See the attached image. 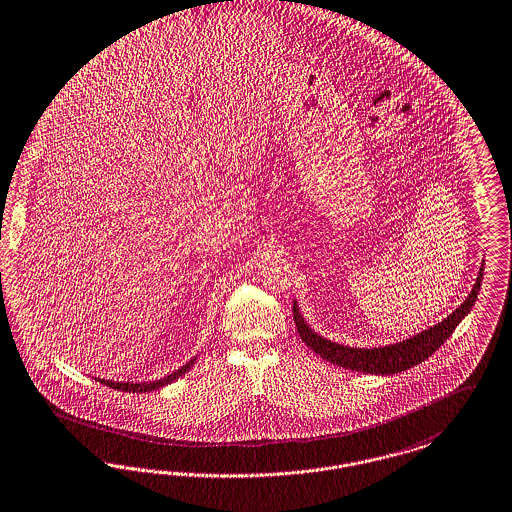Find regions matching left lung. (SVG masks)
<instances>
[{
  "label": "left lung",
  "mask_w": 512,
  "mask_h": 512,
  "mask_svg": "<svg viewBox=\"0 0 512 512\" xmlns=\"http://www.w3.org/2000/svg\"><path fill=\"white\" fill-rule=\"evenodd\" d=\"M482 276H484V265L478 272L476 284L472 287L469 297L463 301L461 307L455 308L446 320L409 337L406 341L387 345V347H345V345L324 339L322 335H318L316 331L308 328L305 318L299 312L297 301H293V320H295V326H297L301 339L305 341V345L312 348L320 358L331 362L333 366L371 373V375H390V373H398V371H404V369L413 368V366L425 362L430 354H434L438 347L444 345L446 339H450L453 329L459 326V322L471 312L472 305L476 303Z\"/></svg>",
  "instance_id": "8db88e82"
}]
</instances>
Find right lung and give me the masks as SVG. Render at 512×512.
Returning a JSON list of instances; mask_svg holds the SVG:
<instances>
[{"label": "right lung", "mask_w": 512, "mask_h": 512, "mask_svg": "<svg viewBox=\"0 0 512 512\" xmlns=\"http://www.w3.org/2000/svg\"><path fill=\"white\" fill-rule=\"evenodd\" d=\"M194 362H196V358H192L190 362H186L183 368L175 369L173 373H169L167 377L164 379H158V381H148V383H116V381H108V379H97L99 383H103L106 387H112V389L123 390V392H152V390L162 389L165 385H169V383H173L175 379H179L181 375H184L188 369L194 366Z\"/></svg>", "instance_id": "1"}]
</instances>
